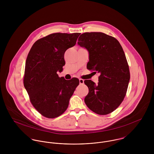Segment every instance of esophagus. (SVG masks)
<instances>
[{
    "label": "esophagus",
    "instance_id": "obj_1",
    "mask_svg": "<svg viewBox=\"0 0 154 154\" xmlns=\"http://www.w3.org/2000/svg\"><path fill=\"white\" fill-rule=\"evenodd\" d=\"M84 80H83L82 79H79V84L81 85H82L84 84Z\"/></svg>",
    "mask_w": 154,
    "mask_h": 154
}]
</instances>
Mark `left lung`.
Segmentation results:
<instances>
[{
  "label": "left lung",
  "mask_w": 154,
  "mask_h": 154,
  "mask_svg": "<svg viewBox=\"0 0 154 154\" xmlns=\"http://www.w3.org/2000/svg\"><path fill=\"white\" fill-rule=\"evenodd\" d=\"M78 44L88 51L87 68L100 74L98 84L91 80L84 81L89 89L85 103L96 114L111 113L123 101L130 81L122 47L113 37L98 32L82 34Z\"/></svg>",
  "instance_id": "obj_1"
}]
</instances>
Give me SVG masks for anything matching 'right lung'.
<instances>
[{
	"instance_id": "obj_1",
	"label": "right lung",
	"mask_w": 154,
	"mask_h": 154,
	"mask_svg": "<svg viewBox=\"0 0 154 154\" xmlns=\"http://www.w3.org/2000/svg\"><path fill=\"white\" fill-rule=\"evenodd\" d=\"M81 33H53L36 41L26 60L23 85L34 107L53 119L62 114L79 84L76 78L66 80L57 72L65 65V53L74 46Z\"/></svg>"
}]
</instances>
